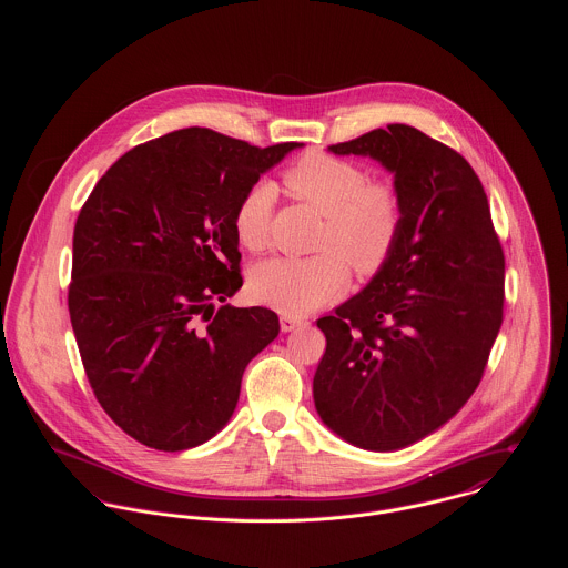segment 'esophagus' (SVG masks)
<instances>
[{
	"label": "esophagus",
	"instance_id": "obj_1",
	"mask_svg": "<svg viewBox=\"0 0 568 568\" xmlns=\"http://www.w3.org/2000/svg\"><path fill=\"white\" fill-rule=\"evenodd\" d=\"M301 326H305L303 318L290 316V314H283V316H281V331H283V333H292V331H296V328H301Z\"/></svg>",
	"mask_w": 568,
	"mask_h": 568
}]
</instances>
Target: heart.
Segmentation results:
<instances>
[{"label": "heart", "mask_w": 568, "mask_h": 568, "mask_svg": "<svg viewBox=\"0 0 568 568\" xmlns=\"http://www.w3.org/2000/svg\"><path fill=\"white\" fill-rule=\"evenodd\" d=\"M292 195L323 215L314 250L307 258H272L252 270L250 292L256 301L303 316L333 301L353 272L362 278L379 274L397 250L404 226V195L393 178H371L351 159L305 154L285 169ZM274 186L258 182L237 200L231 229L235 242L252 254L270 245Z\"/></svg>", "instance_id": "b5f03b06"}]
</instances>
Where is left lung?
Here are the masks:
<instances>
[{
	"instance_id": "obj_1",
	"label": "left lung",
	"mask_w": 568,
	"mask_h": 568,
	"mask_svg": "<svg viewBox=\"0 0 568 568\" xmlns=\"http://www.w3.org/2000/svg\"><path fill=\"white\" fill-rule=\"evenodd\" d=\"M331 150L382 161L407 215L386 267L316 321L326 353L314 404L344 440L393 452L436 432L476 390L504 321V247L488 195L454 148L390 123Z\"/></svg>"
}]
</instances>
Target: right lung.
Masks as SVG:
<instances>
[{"label":"right lung","instance_id":"1","mask_svg":"<svg viewBox=\"0 0 568 568\" xmlns=\"http://www.w3.org/2000/svg\"><path fill=\"white\" fill-rule=\"evenodd\" d=\"M296 145L178 130L128 150L80 209L71 328L103 412L141 445L182 452L215 436L276 339V312L213 303L242 287L237 200Z\"/></svg>","mask_w":568,"mask_h":568}]
</instances>
